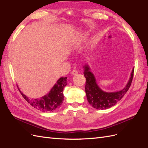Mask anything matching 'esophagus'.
Here are the masks:
<instances>
[{
	"instance_id": "1",
	"label": "esophagus",
	"mask_w": 148,
	"mask_h": 148,
	"mask_svg": "<svg viewBox=\"0 0 148 148\" xmlns=\"http://www.w3.org/2000/svg\"><path fill=\"white\" fill-rule=\"evenodd\" d=\"M78 70H73V71H71V74L72 75H77V74H78Z\"/></svg>"
}]
</instances>
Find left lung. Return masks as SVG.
Listing matches in <instances>:
<instances>
[{
    "instance_id": "left-lung-1",
    "label": "left lung",
    "mask_w": 148,
    "mask_h": 148,
    "mask_svg": "<svg viewBox=\"0 0 148 148\" xmlns=\"http://www.w3.org/2000/svg\"><path fill=\"white\" fill-rule=\"evenodd\" d=\"M84 68V76L86 78L85 92L88 103L96 109H107L116 105L117 102L124 97L127 92L134 75L133 68L130 78L125 87L121 90L114 92H106L103 91L97 85L95 76L90 71L89 66L85 64Z\"/></svg>"
}]
</instances>
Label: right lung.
Listing matches in <instances>:
<instances>
[{
  "mask_svg": "<svg viewBox=\"0 0 148 148\" xmlns=\"http://www.w3.org/2000/svg\"><path fill=\"white\" fill-rule=\"evenodd\" d=\"M67 77H62L56 82L51 90L46 95L41 98L31 99L23 94L20 91L23 98L30 104L31 106L40 110L42 112H53L60 107L63 101V90L66 85Z\"/></svg>",
  "mask_w": 148,
  "mask_h": 148,
  "instance_id": "add662e5",
  "label": "right lung"
}]
</instances>
